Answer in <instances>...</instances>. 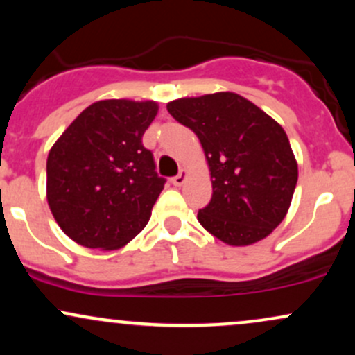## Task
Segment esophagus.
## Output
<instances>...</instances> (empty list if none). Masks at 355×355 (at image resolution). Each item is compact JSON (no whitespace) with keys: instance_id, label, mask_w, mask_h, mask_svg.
<instances>
[{"instance_id":"esophagus-1","label":"esophagus","mask_w":355,"mask_h":355,"mask_svg":"<svg viewBox=\"0 0 355 355\" xmlns=\"http://www.w3.org/2000/svg\"><path fill=\"white\" fill-rule=\"evenodd\" d=\"M183 182H185V170H182V172L178 173L177 177L172 178V183H173L175 187H182Z\"/></svg>"}]
</instances>
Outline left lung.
<instances>
[{
    "instance_id": "obj_1",
    "label": "left lung",
    "mask_w": 355,
    "mask_h": 355,
    "mask_svg": "<svg viewBox=\"0 0 355 355\" xmlns=\"http://www.w3.org/2000/svg\"><path fill=\"white\" fill-rule=\"evenodd\" d=\"M166 110L198 137L211 175V200L198 222L229 245H250L282 222L297 185L284 128L237 93L170 101Z\"/></svg>"
}]
</instances>
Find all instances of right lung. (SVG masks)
<instances>
[{
    "label": "right lung",
    "mask_w": 355,
    "mask_h": 355,
    "mask_svg": "<svg viewBox=\"0 0 355 355\" xmlns=\"http://www.w3.org/2000/svg\"><path fill=\"white\" fill-rule=\"evenodd\" d=\"M157 112L155 101H96L51 146L48 205L80 245L115 250L148 223L166 182L141 144Z\"/></svg>",
    "instance_id": "add662e5"
}]
</instances>
